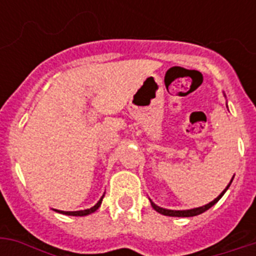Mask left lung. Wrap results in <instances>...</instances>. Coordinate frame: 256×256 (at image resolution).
<instances>
[{
    "mask_svg": "<svg viewBox=\"0 0 256 256\" xmlns=\"http://www.w3.org/2000/svg\"><path fill=\"white\" fill-rule=\"evenodd\" d=\"M232 179H234V176H232ZM232 179H231L230 183L227 184L226 188H224V190H223L222 192H220V195H219L218 198H215L214 200H212V202L207 203V204H204V206H202V207H196V208H191V210H168V208H162V207L156 206V203L152 202V200H150V202H152V208H154V210H156V211H158V212H160V214H162V215H168V216H183V218H188V216H195V215L202 214V212H204V211H206V210H208L210 207L214 206L215 203L218 202L219 199L222 198L223 194H224V192H226V191H227V188L230 187L231 182H232Z\"/></svg>",
    "mask_w": 256,
    "mask_h": 256,
    "instance_id": "8db88e82",
    "label": "left lung"
}]
</instances>
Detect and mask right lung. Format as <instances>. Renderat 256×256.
Listing matches in <instances>:
<instances>
[{
	"mask_svg": "<svg viewBox=\"0 0 256 256\" xmlns=\"http://www.w3.org/2000/svg\"><path fill=\"white\" fill-rule=\"evenodd\" d=\"M104 195H102V198L98 200V203H96V206H92V208H88V210H81V211H60L57 210L58 212H61V214H65V215H73V216H85V215H88L92 214V212H94V211L98 210V207L100 206V203H102V199H104Z\"/></svg>",
	"mask_w": 256,
	"mask_h": 256,
	"instance_id": "obj_1",
	"label": "right lung"
}]
</instances>
